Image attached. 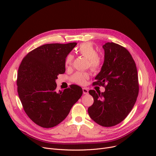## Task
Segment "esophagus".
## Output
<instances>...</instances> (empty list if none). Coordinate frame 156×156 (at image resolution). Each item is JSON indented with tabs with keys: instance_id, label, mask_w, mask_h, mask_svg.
<instances>
[{
	"instance_id": "esophagus-1",
	"label": "esophagus",
	"mask_w": 156,
	"mask_h": 156,
	"mask_svg": "<svg viewBox=\"0 0 156 156\" xmlns=\"http://www.w3.org/2000/svg\"><path fill=\"white\" fill-rule=\"evenodd\" d=\"M83 94H88V90L87 88H83Z\"/></svg>"
}]
</instances>
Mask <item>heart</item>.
<instances>
[{"label":"heart","instance_id":"1","mask_svg":"<svg viewBox=\"0 0 156 156\" xmlns=\"http://www.w3.org/2000/svg\"><path fill=\"white\" fill-rule=\"evenodd\" d=\"M76 51L88 59L90 66L94 71L99 70L102 65L101 57L97 55V49L94 47L92 44L90 42H86L81 44L76 49ZM73 60V56L72 54H68L65 59V64L66 66L71 65ZM89 78V75L87 73L76 72L72 76V80L78 85H83L86 83L87 80Z\"/></svg>","mask_w":156,"mask_h":156}]
</instances>
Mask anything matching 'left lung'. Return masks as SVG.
<instances>
[{"label": "left lung", "mask_w": 156, "mask_h": 156, "mask_svg": "<svg viewBox=\"0 0 156 156\" xmlns=\"http://www.w3.org/2000/svg\"><path fill=\"white\" fill-rule=\"evenodd\" d=\"M104 61L93 85L104 86L105 92L90 90L94 99L88 112L95 122L102 126L116 125L132 111L138 94V73L135 62L126 49L113 42L105 43Z\"/></svg>", "instance_id": "obj_1"}]
</instances>
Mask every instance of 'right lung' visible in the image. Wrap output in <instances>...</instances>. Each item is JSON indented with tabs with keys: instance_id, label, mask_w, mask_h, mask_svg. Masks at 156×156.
Here are the masks:
<instances>
[{
	"instance_id": "right-lung-1",
	"label": "right lung",
	"mask_w": 156,
	"mask_h": 156,
	"mask_svg": "<svg viewBox=\"0 0 156 156\" xmlns=\"http://www.w3.org/2000/svg\"><path fill=\"white\" fill-rule=\"evenodd\" d=\"M50 44L29 52L23 59L18 73L20 99L28 117L43 128L55 126L67 117L82 95L80 87L72 85L56 91L55 80L65 73V59L76 45Z\"/></svg>"
}]
</instances>
